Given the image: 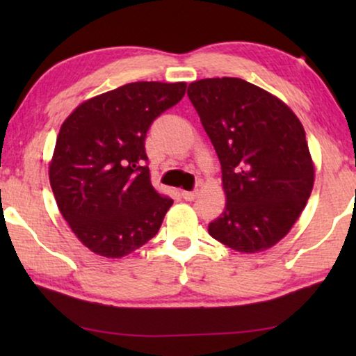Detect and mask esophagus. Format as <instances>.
<instances>
[{"mask_svg":"<svg viewBox=\"0 0 356 356\" xmlns=\"http://www.w3.org/2000/svg\"><path fill=\"white\" fill-rule=\"evenodd\" d=\"M181 196H183L184 201H194V199H196V196H197V191H196V189H194V191H181Z\"/></svg>","mask_w":356,"mask_h":356,"instance_id":"34e87169","label":"esophagus"}]
</instances>
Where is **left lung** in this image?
I'll use <instances>...</instances> for the list:
<instances>
[{"instance_id": "8db88e82", "label": "left lung", "mask_w": 356, "mask_h": 356, "mask_svg": "<svg viewBox=\"0 0 356 356\" xmlns=\"http://www.w3.org/2000/svg\"><path fill=\"white\" fill-rule=\"evenodd\" d=\"M188 97L220 160L227 196L209 233L240 252L274 246L303 212L314 183L300 120L277 97L238 77L196 81Z\"/></svg>"}]
</instances>
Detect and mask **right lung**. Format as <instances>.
I'll list each match as a JSON object with an SVG mask.
<instances>
[{
    "mask_svg": "<svg viewBox=\"0 0 356 356\" xmlns=\"http://www.w3.org/2000/svg\"><path fill=\"white\" fill-rule=\"evenodd\" d=\"M184 92V82H133L84 102L61 124L50 184L61 216L95 254L123 257L157 235L173 199L150 183L145 136Z\"/></svg>",
    "mask_w": 356,
    "mask_h": 356,
    "instance_id": "right-lung-1",
    "label": "right lung"
}]
</instances>
